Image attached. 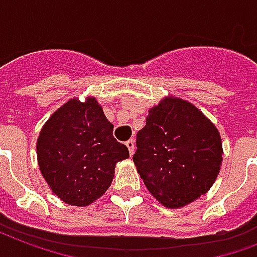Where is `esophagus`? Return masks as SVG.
I'll use <instances>...</instances> for the list:
<instances>
[{
    "mask_svg": "<svg viewBox=\"0 0 257 257\" xmlns=\"http://www.w3.org/2000/svg\"><path fill=\"white\" fill-rule=\"evenodd\" d=\"M126 146L128 147V151H130V154L133 156V154H134V150H135L134 139H128V141L126 142Z\"/></svg>",
    "mask_w": 257,
    "mask_h": 257,
    "instance_id": "34e87169",
    "label": "esophagus"
}]
</instances>
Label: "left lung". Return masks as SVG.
Segmentation results:
<instances>
[{"instance_id":"left-lung-1","label":"left lung","mask_w":257,"mask_h":257,"mask_svg":"<svg viewBox=\"0 0 257 257\" xmlns=\"http://www.w3.org/2000/svg\"><path fill=\"white\" fill-rule=\"evenodd\" d=\"M133 160L149 192L166 208H181L208 192L217 178L221 137L197 107L165 97L138 131Z\"/></svg>"}]
</instances>
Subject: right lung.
Returning a JSON list of instances; mask_svg holds the SVG:
<instances>
[{
    "mask_svg": "<svg viewBox=\"0 0 257 257\" xmlns=\"http://www.w3.org/2000/svg\"><path fill=\"white\" fill-rule=\"evenodd\" d=\"M112 130L95 97L71 99L48 119L37 139V160L60 200L87 206L110 188L115 165L128 158Z\"/></svg>",
    "mask_w": 257,
    "mask_h": 257,
    "instance_id": "add662e5",
    "label": "right lung"
}]
</instances>
